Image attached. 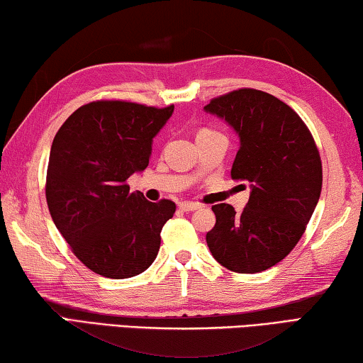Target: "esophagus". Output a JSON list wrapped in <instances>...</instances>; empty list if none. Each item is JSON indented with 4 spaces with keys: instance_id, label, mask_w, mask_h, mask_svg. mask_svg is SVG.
I'll use <instances>...</instances> for the list:
<instances>
[{
    "instance_id": "1",
    "label": "esophagus",
    "mask_w": 363,
    "mask_h": 363,
    "mask_svg": "<svg viewBox=\"0 0 363 363\" xmlns=\"http://www.w3.org/2000/svg\"><path fill=\"white\" fill-rule=\"evenodd\" d=\"M180 208L183 212H194L198 211V208H201V206L198 202H180Z\"/></svg>"
}]
</instances>
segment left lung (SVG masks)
<instances>
[{
    "instance_id": "1",
    "label": "left lung",
    "mask_w": 363,
    "mask_h": 363,
    "mask_svg": "<svg viewBox=\"0 0 363 363\" xmlns=\"http://www.w3.org/2000/svg\"><path fill=\"white\" fill-rule=\"evenodd\" d=\"M204 110L238 133L231 177L250 183L240 213L230 204L212 207L217 223L207 245L230 271L262 272L289 255L313 217L322 191L319 151L301 118L271 94L239 89Z\"/></svg>"
}]
</instances>
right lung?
<instances>
[{"instance_id":"obj_1","label":"right lung","mask_w":363,"mask_h":363,"mask_svg":"<svg viewBox=\"0 0 363 363\" xmlns=\"http://www.w3.org/2000/svg\"><path fill=\"white\" fill-rule=\"evenodd\" d=\"M174 113L132 101L82 105L50 146L46 199L57 230L89 269L133 277L156 259L175 204L130 193L125 180L148 167L152 138Z\"/></svg>"}]
</instances>
